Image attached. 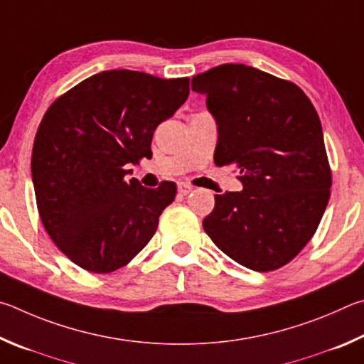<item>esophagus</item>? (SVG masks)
Instances as JSON below:
<instances>
[{
    "mask_svg": "<svg viewBox=\"0 0 364 364\" xmlns=\"http://www.w3.org/2000/svg\"><path fill=\"white\" fill-rule=\"evenodd\" d=\"M192 190H193V186H190V183H186V182H178V183H177V192H178V195L186 196V195H188L190 192H192Z\"/></svg>",
    "mask_w": 364,
    "mask_h": 364,
    "instance_id": "34e87169",
    "label": "esophagus"
}]
</instances>
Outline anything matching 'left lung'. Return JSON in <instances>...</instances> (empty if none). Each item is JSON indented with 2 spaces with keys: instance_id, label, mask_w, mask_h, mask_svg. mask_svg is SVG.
<instances>
[{
  "instance_id": "obj_1",
  "label": "left lung",
  "mask_w": 364,
  "mask_h": 364,
  "mask_svg": "<svg viewBox=\"0 0 364 364\" xmlns=\"http://www.w3.org/2000/svg\"><path fill=\"white\" fill-rule=\"evenodd\" d=\"M218 123L214 163L235 166L241 192L215 195L203 228L235 262L272 272L314 237L329 201L331 168L315 107L294 82L243 63L193 76Z\"/></svg>"
}]
</instances>
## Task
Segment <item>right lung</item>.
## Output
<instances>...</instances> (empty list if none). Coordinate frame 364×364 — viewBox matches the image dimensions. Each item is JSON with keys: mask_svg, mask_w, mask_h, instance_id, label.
<instances>
[{"mask_svg": "<svg viewBox=\"0 0 364 364\" xmlns=\"http://www.w3.org/2000/svg\"><path fill=\"white\" fill-rule=\"evenodd\" d=\"M188 78L107 70L48 108L31 151L38 213L55 246L81 269L110 273L144 250L176 183L145 188L127 164L151 156L156 126L187 100Z\"/></svg>", "mask_w": 364, "mask_h": 364, "instance_id": "1", "label": "right lung"}]
</instances>
